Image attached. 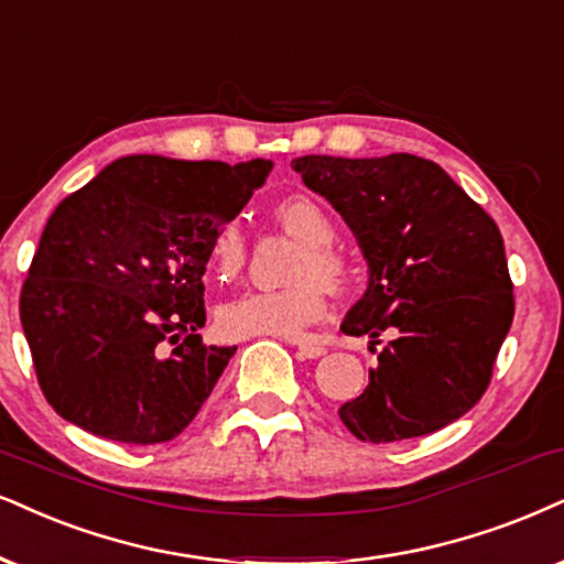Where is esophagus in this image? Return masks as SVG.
I'll return each instance as SVG.
<instances>
[{"label":"esophagus","instance_id":"1","mask_svg":"<svg viewBox=\"0 0 564 564\" xmlns=\"http://www.w3.org/2000/svg\"><path fill=\"white\" fill-rule=\"evenodd\" d=\"M296 351H299V356H302V359H319V356L327 354L325 348L317 346V344H299Z\"/></svg>","mask_w":564,"mask_h":564}]
</instances>
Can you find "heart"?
Masks as SVG:
<instances>
[{
  "label": "heart",
  "instance_id": "b5f03b06",
  "mask_svg": "<svg viewBox=\"0 0 564 564\" xmlns=\"http://www.w3.org/2000/svg\"><path fill=\"white\" fill-rule=\"evenodd\" d=\"M273 216L289 237L304 245L291 281L281 291H258L231 299L218 310V327L226 338H283L302 340L306 330L327 315L325 286L344 289L351 265L333 247L335 226L317 199L304 195L283 197ZM247 262V241L237 220H226L208 245V268L218 281H234Z\"/></svg>",
  "mask_w": 564,
  "mask_h": 564
}]
</instances>
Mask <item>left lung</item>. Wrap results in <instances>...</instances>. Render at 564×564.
Returning <instances> with one entry per match:
<instances>
[{"label": "left lung", "mask_w": 564, "mask_h": 564, "mask_svg": "<svg viewBox=\"0 0 564 564\" xmlns=\"http://www.w3.org/2000/svg\"><path fill=\"white\" fill-rule=\"evenodd\" d=\"M302 182L359 241L369 283L340 325L346 335H395L377 354L365 393L338 409L365 442H401L471 411L510 330L512 281L489 213L434 161L302 155Z\"/></svg>", "instance_id": "8db88e82"}]
</instances>
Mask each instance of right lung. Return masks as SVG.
I'll use <instances>...</instances> for the list:
<instances>
[{"instance_id": "right-lung-1", "label": "right lung", "mask_w": 564, "mask_h": 564, "mask_svg": "<svg viewBox=\"0 0 564 564\" xmlns=\"http://www.w3.org/2000/svg\"><path fill=\"white\" fill-rule=\"evenodd\" d=\"M273 163L124 155L64 197L41 234L20 323L52 409L98 437L184 432L237 346H205L208 245Z\"/></svg>"}]
</instances>
